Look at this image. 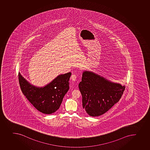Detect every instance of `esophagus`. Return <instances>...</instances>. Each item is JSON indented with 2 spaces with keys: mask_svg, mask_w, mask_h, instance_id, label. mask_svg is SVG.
I'll return each mask as SVG.
<instances>
[{
  "mask_svg": "<svg viewBox=\"0 0 150 150\" xmlns=\"http://www.w3.org/2000/svg\"><path fill=\"white\" fill-rule=\"evenodd\" d=\"M76 78H77V76L76 75V74H72L71 76V79L73 81H76Z\"/></svg>",
  "mask_w": 150,
  "mask_h": 150,
  "instance_id": "1",
  "label": "esophagus"
}]
</instances>
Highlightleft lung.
I'll list each match as a JSON object with an SVG mask.
<instances>
[{
    "mask_svg": "<svg viewBox=\"0 0 150 150\" xmlns=\"http://www.w3.org/2000/svg\"><path fill=\"white\" fill-rule=\"evenodd\" d=\"M82 106L91 116L103 115L119 101L125 87L113 83L92 71H85L79 85Z\"/></svg>",
    "mask_w": 150,
    "mask_h": 150,
    "instance_id": "8db88e82",
    "label": "left lung"
}]
</instances>
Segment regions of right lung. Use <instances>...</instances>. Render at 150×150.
<instances>
[{"label": "right lung", "instance_id": "right-lung-1", "mask_svg": "<svg viewBox=\"0 0 150 150\" xmlns=\"http://www.w3.org/2000/svg\"><path fill=\"white\" fill-rule=\"evenodd\" d=\"M71 74L68 73L59 75L43 88L30 84L19 73L18 81L22 93L38 111L51 114L59 108L64 96L68 91Z\"/></svg>", "mask_w": 150, "mask_h": 150}]
</instances>
